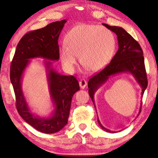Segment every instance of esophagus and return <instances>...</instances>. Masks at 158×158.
<instances>
[{"mask_svg": "<svg viewBox=\"0 0 158 158\" xmlns=\"http://www.w3.org/2000/svg\"><path fill=\"white\" fill-rule=\"evenodd\" d=\"M86 84H87V82H86L84 79H81L79 81V86L81 89H84L86 87Z\"/></svg>", "mask_w": 158, "mask_h": 158, "instance_id": "esophagus-1", "label": "esophagus"}]
</instances>
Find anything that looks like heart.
<instances>
[{"instance_id":"heart-1","label":"heart","mask_w":158,"mask_h":158,"mask_svg":"<svg viewBox=\"0 0 158 158\" xmlns=\"http://www.w3.org/2000/svg\"><path fill=\"white\" fill-rule=\"evenodd\" d=\"M66 46L59 55L65 68L74 70L77 56L82 65L92 72L104 68L116 50V38L108 28L97 25L81 24L72 28L66 37Z\"/></svg>"}]
</instances>
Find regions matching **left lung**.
<instances>
[{
	"instance_id": "left-lung-1",
	"label": "left lung",
	"mask_w": 158,
	"mask_h": 158,
	"mask_svg": "<svg viewBox=\"0 0 158 158\" xmlns=\"http://www.w3.org/2000/svg\"><path fill=\"white\" fill-rule=\"evenodd\" d=\"M103 25L116 34L118 40L119 48L116 54L111 60L110 63L98 74L92 77L88 82L89 94L94 104V96L97 90L107 81L110 77L122 73L132 74L142 88V97L148 86V79L145 67L143 50L138 42L133 39L125 30L119 26H110L107 24ZM142 104V103H141ZM142 105V104H141ZM141 107L139 114L140 113ZM99 126L104 131L114 133L104 127L98 118Z\"/></svg>"
}]
</instances>
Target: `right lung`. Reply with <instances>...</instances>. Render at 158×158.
Returning <instances> with one entry per match:
<instances>
[{
	"instance_id": "obj_1",
	"label": "right lung",
	"mask_w": 158,
	"mask_h": 158,
	"mask_svg": "<svg viewBox=\"0 0 158 158\" xmlns=\"http://www.w3.org/2000/svg\"><path fill=\"white\" fill-rule=\"evenodd\" d=\"M66 22L65 19L54 22L24 35L18 44L10 66V79L18 112L28 124L46 134L59 132L67 124L72 97L80 89L74 77L61 75L53 68L52 61L59 59L58 39ZM34 57L45 59L49 90L54 106L52 114L47 118H41L31 112L22 89L23 73L30 59Z\"/></svg>"
}]
</instances>
